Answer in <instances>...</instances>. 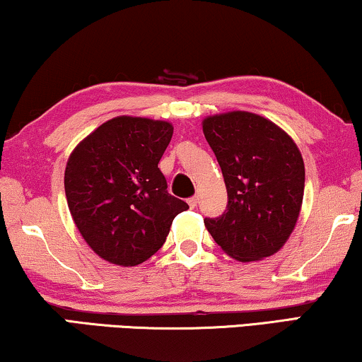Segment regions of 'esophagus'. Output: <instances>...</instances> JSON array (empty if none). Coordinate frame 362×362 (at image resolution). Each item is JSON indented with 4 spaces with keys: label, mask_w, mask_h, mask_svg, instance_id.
I'll return each instance as SVG.
<instances>
[{
    "label": "esophagus",
    "mask_w": 362,
    "mask_h": 362,
    "mask_svg": "<svg viewBox=\"0 0 362 362\" xmlns=\"http://www.w3.org/2000/svg\"><path fill=\"white\" fill-rule=\"evenodd\" d=\"M197 202H199V199H197V196H192L187 199V204H189V207H196Z\"/></svg>",
    "instance_id": "esophagus-1"
}]
</instances>
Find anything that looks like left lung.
<instances>
[{"label": "left lung", "instance_id": "1", "mask_svg": "<svg viewBox=\"0 0 362 362\" xmlns=\"http://www.w3.org/2000/svg\"><path fill=\"white\" fill-rule=\"evenodd\" d=\"M202 132L227 187L226 212L204 219L206 229L240 262L276 254L293 232L303 202L298 146L274 122L250 112L207 117Z\"/></svg>", "mask_w": 362, "mask_h": 362}]
</instances>
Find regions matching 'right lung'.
<instances>
[{
    "mask_svg": "<svg viewBox=\"0 0 362 362\" xmlns=\"http://www.w3.org/2000/svg\"><path fill=\"white\" fill-rule=\"evenodd\" d=\"M171 136V123L122 115L102 123L69 156V211L103 260L143 264L165 244L173 219L189 209L168 192L158 168Z\"/></svg>",
    "mask_w": 362,
    "mask_h": 362,
    "instance_id": "add662e5",
    "label": "right lung"
}]
</instances>
